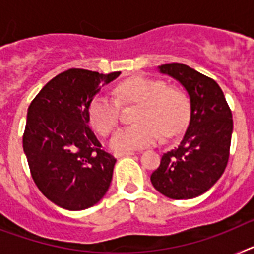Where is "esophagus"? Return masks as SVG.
I'll return each instance as SVG.
<instances>
[{
	"label": "esophagus",
	"mask_w": 254,
	"mask_h": 254,
	"mask_svg": "<svg viewBox=\"0 0 254 254\" xmlns=\"http://www.w3.org/2000/svg\"><path fill=\"white\" fill-rule=\"evenodd\" d=\"M135 154V152H132V150H125V152H115L114 156L117 157V158H119V157H125V156H133Z\"/></svg>",
	"instance_id": "esophagus-1"
}]
</instances>
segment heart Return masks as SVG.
Segmentation results:
<instances>
[{"instance_id": "heart-1", "label": "heart", "mask_w": 254, "mask_h": 254, "mask_svg": "<svg viewBox=\"0 0 254 254\" xmlns=\"http://www.w3.org/2000/svg\"><path fill=\"white\" fill-rule=\"evenodd\" d=\"M114 96L98 94L92 100L88 117L100 135H108L118 122L119 104L137 102L133 121L136 123L119 127L109 139L115 150H132L156 144L161 139L173 137L182 132L190 117V101L179 89L169 88L163 80L135 76L119 83Z\"/></svg>"}]
</instances>
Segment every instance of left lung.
Listing matches in <instances>:
<instances>
[{"label": "left lung", "instance_id": "1", "mask_svg": "<svg viewBox=\"0 0 254 254\" xmlns=\"http://www.w3.org/2000/svg\"><path fill=\"white\" fill-rule=\"evenodd\" d=\"M158 70L187 91L190 115L182 141L163 153L150 182L169 198L197 197L217 183L227 166L234 128L231 110L217 81L187 64L174 62L161 64Z\"/></svg>", "mask_w": 254, "mask_h": 254}]
</instances>
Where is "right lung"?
Returning <instances> with one entry per match:
<instances>
[{
  "label": "right lung",
  "instance_id": "1",
  "mask_svg": "<svg viewBox=\"0 0 254 254\" xmlns=\"http://www.w3.org/2000/svg\"><path fill=\"white\" fill-rule=\"evenodd\" d=\"M119 75L71 68L44 85L29 105L23 150L37 188L60 207L84 210L108 192L117 160L89 128L88 109Z\"/></svg>",
  "mask_w": 254,
  "mask_h": 254
}]
</instances>
